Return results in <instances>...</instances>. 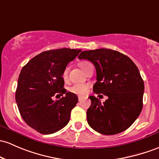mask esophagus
Returning <instances> with one entry per match:
<instances>
[{
  "label": "esophagus",
  "mask_w": 159,
  "mask_h": 159,
  "mask_svg": "<svg viewBox=\"0 0 159 159\" xmlns=\"http://www.w3.org/2000/svg\"><path fill=\"white\" fill-rule=\"evenodd\" d=\"M83 97H78V100H79L80 101V102H81V100H83Z\"/></svg>",
  "instance_id": "esophagus-1"
}]
</instances>
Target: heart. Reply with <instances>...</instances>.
<instances>
[{"mask_svg":"<svg viewBox=\"0 0 159 159\" xmlns=\"http://www.w3.org/2000/svg\"><path fill=\"white\" fill-rule=\"evenodd\" d=\"M90 65H91V64L89 62H87V61H82L79 63V66L84 72L87 71ZM68 70H69V69H68V67H66L64 69L63 72H62L63 79L67 78ZM89 88H90V85L88 84H73L72 86L69 88V91L78 96H85L88 93Z\"/></svg>","mask_w":159,"mask_h":159,"instance_id":"b5f03b06","label":"heart"}]
</instances>
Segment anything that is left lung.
Segmentation results:
<instances>
[{
  "mask_svg": "<svg viewBox=\"0 0 159 159\" xmlns=\"http://www.w3.org/2000/svg\"><path fill=\"white\" fill-rule=\"evenodd\" d=\"M79 60L93 64L97 82L93 90L108 97L103 103L90 96L91 105L87 111L90 128L104 135H114L127 130L143 109L144 83L138 68L125 54L110 49L85 50Z\"/></svg>",
  "mask_w": 159,
  "mask_h": 159,
  "instance_id": "8db88e82",
  "label": "left lung"
}]
</instances>
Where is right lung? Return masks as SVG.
Masks as SVG:
<instances>
[{
    "mask_svg": "<svg viewBox=\"0 0 159 159\" xmlns=\"http://www.w3.org/2000/svg\"><path fill=\"white\" fill-rule=\"evenodd\" d=\"M81 51L62 48L42 52L21 70L16 101L25 123L39 133H56L69 123L78 99L63 88L62 72ZM59 94L66 96L53 101L52 97Z\"/></svg>",
    "mask_w": 159,
    "mask_h": 159,
    "instance_id": "add662e5",
    "label": "right lung"
}]
</instances>
